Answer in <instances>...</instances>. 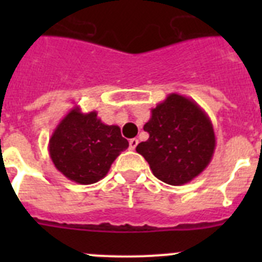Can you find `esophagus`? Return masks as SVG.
I'll use <instances>...</instances> for the list:
<instances>
[{
	"mask_svg": "<svg viewBox=\"0 0 262 262\" xmlns=\"http://www.w3.org/2000/svg\"><path fill=\"white\" fill-rule=\"evenodd\" d=\"M138 144H139V140L136 138H134V139H131V140H129V149H135L136 147H138Z\"/></svg>",
	"mask_w": 262,
	"mask_h": 262,
	"instance_id": "obj_1",
	"label": "esophagus"
}]
</instances>
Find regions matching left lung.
Returning a JSON list of instances; mask_svg holds the SVG:
<instances>
[{
    "instance_id": "8db88e82",
    "label": "left lung",
    "mask_w": 262,
    "mask_h": 262,
    "mask_svg": "<svg viewBox=\"0 0 262 262\" xmlns=\"http://www.w3.org/2000/svg\"><path fill=\"white\" fill-rule=\"evenodd\" d=\"M149 134L136 152L149 164L155 177L173 186L187 184L207 168L216 145L214 127L193 99L169 94L151 110L144 124Z\"/></svg>"
}]
</instances>
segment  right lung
Returning <instances> with one entry per match:
<instances>
[{
  "instance_id": "1",
  "label": "right lung",
  "mask_w": 262,
  "mask_h": 262,
  "mask_svg": "<svg viewBox=\"0 0 262 262\" xmlns=\"http://www.w3.org/2000/svg\"><path fill=\"white\" fill-rule=\"evenodd\" d=\"M127 148L128 142L120 135L119 127L102 123L97 111L85 114L78 106L60 120L48 143L55 168L80 185L102 180Z\"/></svg>"
}]
</instances>
